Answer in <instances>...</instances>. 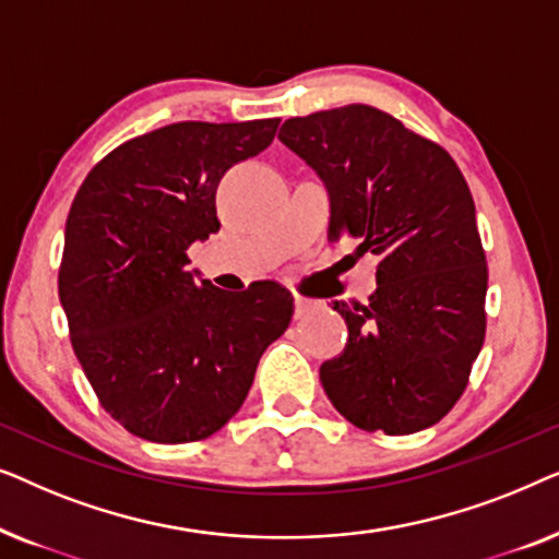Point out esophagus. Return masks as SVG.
<instances>
[{
    "mask_svg": "<svg viewBox=\"0 0 559 559\" xmlns=\"http://www.w3.org/2000/svg\"><path fill=\"white\" fill-rule=\"evenodd\" d=\"M318 308V302H312V300H308V297H302V295H295V318L300 320V318H305V316H310L312 310Z\"/></svg>",
    "mask_w": 559,
    "mask_h": 559,
    "instance_id": "1",
    "label": "esophagus"
}]
</instances>
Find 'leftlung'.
<instances>
[{
	"instance_id": "8db88e82",
	"label": "left lung",
	"mask_w": 559,
	"mask_h": 559,
	"mask_svg": "<svg viewBox=\"0 0 559 559\" xmlns=\"http://www.w3.org/2000/svg\"><path fill=\"white\" fill-rule=\"evenodd\" d=\"M280 140L328 186V241L348 236L379 257L369 305H333L348 341L320 366L328 400L366 432L440 423L486 338V251L461 167L366 104L287 119Z\"/></svg>"
}]
</instances>
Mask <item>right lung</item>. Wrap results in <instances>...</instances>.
<instances>
[{
	"instance_id": "add662e5",
	"label": "right lung",
	"mask_w": 559,
	"mask_h": 559,
	"mask_svg": "<svg viewBox=\"0 0 559 559\" xmlns=\"http://www.w3.org/2000/svg\"><path fill=\"white\" fill-rule=\"evenodd\" d=\"M277 127L155 129L111 150L73 198L58 270L71 346L102 407L136 438L178 445L218 432L293 320L277 282L224 293L188 272L190 243L221 228V178L270 147Z\"/></svg>"
}]
</instances>
